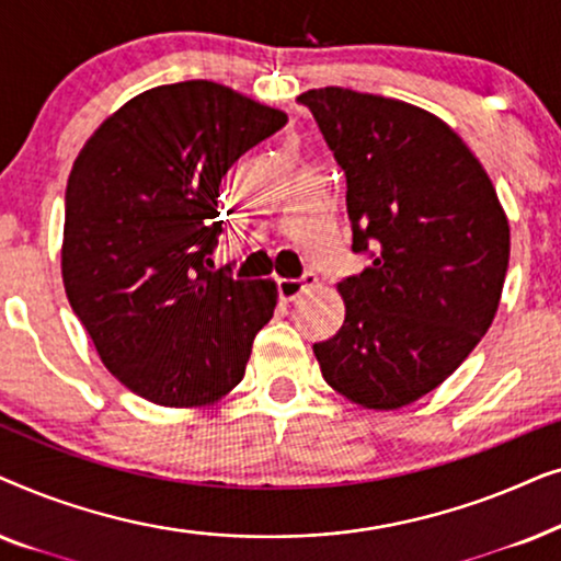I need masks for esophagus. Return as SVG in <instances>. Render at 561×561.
Returning a JSON list of instances; mask_svg holds the SVG:
<instances>
[{"instance_id":"34e87169","label":"esophagus","mask_w":561,"mask_h":561,"mask_svg":"<svg viewBox=\"0 0 561 561\" xmlns=\"http://www.w3.org/2000/svg\"><path fill=\"white\" fill-rule=\"evenodd\" d=\"M313 286H317V275H313V273H306L304 278H280L278 280V294H280L283 301H296V298L309 294Z\"/></svg>"}]
</instances>
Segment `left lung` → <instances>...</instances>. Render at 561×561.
Masks as SVG:
<instances>
[{"instance_id": "8db88e82", "label": "left lung", "mask_w": 561, "mask_h": 561, "mask_svg": "<svg viewBox=\"0 0 561 561\" xmlns=\"http://www.w3.org/2000/svg\"><path fill=\"white\" fill-rule=\"evenodd\" d=\"M347 179L352 250L370 265L336 283L344 324L313 344L347 401L396 411L442 386L501 304L511 227L485 168L436 114L352 89L298 96Z\"/></svg>"}]
</instances>
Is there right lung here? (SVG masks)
Segmentation results:
<instances>
[{"label": "right lung", "instance_id": "obj_1", "mask_svg": "<svg viewBox=\"0 0 561 561\" xmlns=\"http://www.w3.org/2000/svg\"><path fill=\"white\" fill-rule=\"evenodd\" d=\"M286 112L214 81L142 91L73 160L60 273L68 304L122 386L168 409H198L242 380L273 319V280L209 271L219 186Z\"/></svg>", "mask_w": 561, "mask_h": 561}]
</instances>
